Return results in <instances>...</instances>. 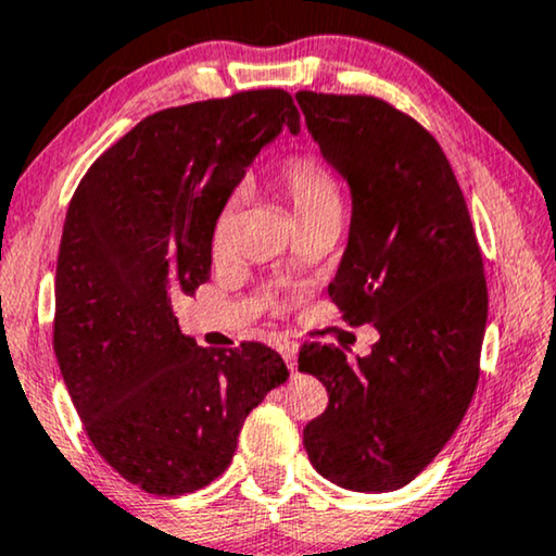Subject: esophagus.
<instances>
[{"mask_svg":"<svg viewBox=\"0 0 556 556\" xmlns=\"http://www.w3.org/2000/svg\"><path fill=\"white\" fill-rule=\"evenodd\" d=\"M278 352H280V356H283V359H286L288 369L295 371V354H299V346H295L293 341H280Z\"/></svg>","mask_w":556,"mask_h":556,"instance_id":"obj_1","label":"esophagus"}]
</instances>
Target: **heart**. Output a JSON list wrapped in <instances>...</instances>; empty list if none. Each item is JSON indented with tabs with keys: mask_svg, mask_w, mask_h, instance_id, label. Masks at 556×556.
<instances>
[{
	"mask_svg": "<svg viewBox=\"0 0 556 556\" xmlns=\"http://www.w3.org/2000/svg\"><path fill=\"white\" fill-rule=\"evenodd\" d=\"M278 187L283 189L288 202L293 204L295 217L299 223L314 219L326 212H341V194L337 179L331 177V172L318 162V159L301 154L288 159L278 172ZM240 207V194H232L230 200L219 210L217 223H215V248H223L227 240V232L235 223Z\"/></svg>",
	"mask_w": 556,
	"mask_h": 556,
	"instance_id": "1",
	"label": "heart"
}]
</instances>
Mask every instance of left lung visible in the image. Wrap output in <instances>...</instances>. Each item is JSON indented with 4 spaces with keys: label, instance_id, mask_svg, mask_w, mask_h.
<instances>
[{
    "label": "left lung",
    "instance_id": "8db88e82",
    "mask_svg": "<svg viewBox=\"0 0 556 556\" xmlns=\"http://www.w3.org/2000/svg\"><path fill=\"white\" fill-rule=\"evenodd\" d=\"M308 134L346 179L352 225L329 295L379 341L349 362L306 344L299 371L329 392L303 430L308 460L349 491L407 485L458 430L489 316L483 257L440 143L371 96L295 93Z\"/></svg>",
    "mask_w": 556,
    "mask_h": 556
}]
</instances>
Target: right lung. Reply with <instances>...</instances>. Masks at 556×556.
Wrapping results in <instances>:
<instances>
[{"instance_id":"add662e5","label":"right lung","mask_w":556,"mask_h":556,"mask_svg":"<svg viewBox=\"0 0 556 556\" xmlns=\"http://www.w3.org/2000/svg\"><path fill=\"white\" fill-rule=\"evenodd\" d=\"M301 116L286 90L159 111L96 159L75 189L55 276L52 346L90 443L156 496L230 466L248 413L288 369L270 346L202 349L172 293L210 280L223 204L263 147Z\"/></svg>"}]
</instances>
